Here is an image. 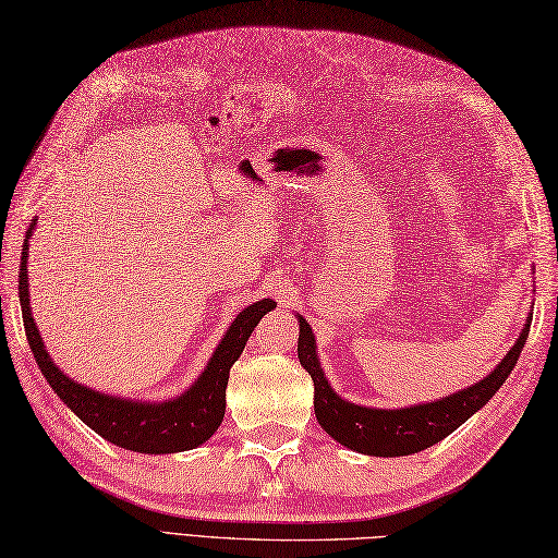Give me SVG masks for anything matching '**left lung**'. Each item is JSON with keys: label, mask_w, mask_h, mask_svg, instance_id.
Wrapping results in <instances>:
<instances>
[{"label": "left lung", "mask_w": 558, "mask_h": 558, "mask_svg": "<svg viewBox=\"0 0 558 558\" xmlns=\"http://www.w3.org/2000/svg\"><path fill=\"white\" fill-rule=\"evenodd\" d=\"M298 324V357L314 381V412L324 432L330 438H336L338 444L357 450V453L396 458L420 453V450L438 444L448 434H453L462 422H468L480 408L487 405L518 364L530 333L532 314L527 316L523 330H520L515 345L508 350L506 357L489 376H484L475 386L458 390L453 396L400 410H376L342 400L324 376L322 362L316 357V340L310 324L300 314Z\"/></svg>", "instance_id": "left-lung-1"}]
</instances>
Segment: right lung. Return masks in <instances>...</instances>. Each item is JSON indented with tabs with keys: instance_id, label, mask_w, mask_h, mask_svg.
Instances as JSON below:
<instances>
[{
	"instance_id": "right-lung-1",
	"label": "right lung",
	"mask_w": 558,
	"mask_h": 558,
	"mask_svg": "<svg viewBox=\"0 0 558 558\" xmlns=\"http://www.w3.org/2000/svg\"><path fill=\"white\" fill-rule=\"evenodd\" d=\"M35 220L38 218H33L26 240H23L19 300L23 312V328H26L33 357L59 400L81 422H86L93 432L108 438L110 444L136 450V453H180V450H192L206 444L218 432L225 417V388H228L232 364L240 360L246 340L260 322V316L276 310V302L260 300L236 314L228 333L222 336L216 352L208 360V366L182 396L162 402H141L100 393V390L81 386L59 369L50 354H47L38 326H35L28 300V240Z\"/></svg>"
}]
</instances>
